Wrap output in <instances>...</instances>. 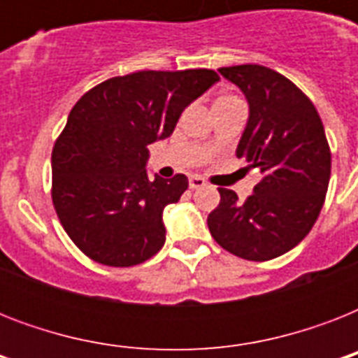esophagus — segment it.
<instances>
[{
	"label": "esophagus",
	"mask_w": 358,
	"mask_h": 358,
	"mask_svg": "<svg viewBox=\"0 0 358 358\" xmlns=\"http://www.w3.org/2000/svg\"><path fill=\"white\" fill-rule=\"evenodd\" d=\"M204 185H206V182H204V178H201V176H191L189 178L191 189H201V187H204Z\"/></svg>",
	"instance_id": "esophagus-1"
}]
</instances>
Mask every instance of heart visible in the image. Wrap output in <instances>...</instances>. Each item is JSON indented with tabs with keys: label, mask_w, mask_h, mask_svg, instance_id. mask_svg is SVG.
<instances>
[{
	"label": "heart",
	"mask_w": 358,
	"mask_h": 358,
	"mask_svg": "<svg viewBox=\"0 0 358 358\" xmlns=\"http://www.w3.org/2000/svg\"><path fill=\"white\" fill-rule=\"evenodd\" d=\"M236 100H238V98H234V96H221V98H217V102H215V103H227V102H236ZM215 103H213V106H215Z\"/></svg>",
	"instance_id": "obj_1"
}]
</instances>
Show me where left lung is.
I'll return each mask as SVG.
<instances>
[{
	"label": "left lung",
	"instance_id": "8db88e82",
	"mask_svg": "<svg viewBox=\"0 0 358 358\" xmlns=\"http://www.w3.org/2000/svg\"><path fill=\"white\" fill-rule=\"evenodd\" d=\"M241 89L249 120L236 156L264 174L245 202L219 187L208 229L223 249L245 260L277 258L301 243L322 212L331 150L314 103L288 78L260 64L219 69Z\"/></svg>",
	"mask_w": 358,
	"mask_h": 358
}]
</instances>
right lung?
Wrapping results in <instances>:
<instances>
[{
    "label": "right lung",
    "mask_w": 358,
    "mask_h": 358,
    "mask_svg": "<svg viewBox=\"0 0 358 358\" xmlns=\"http://www.w3.org/2000/svg\"><path fill=\"white\" fill-rule=\"evenodd\" d=\"M208 69L141 70L78 100L52 152V199L64 232L98 264L137 266L165 243L163 210L187 176L148 180V145L173 134L191 102L217 83Z\"/></svg>",
    "instance_id": "add662e5"
}]
</instances>
